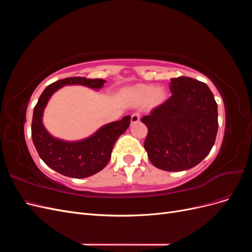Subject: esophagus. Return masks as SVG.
<instances>
[{
	"mask_svg": "<svg viewBox=\"0 0 252 252\" xmlns=\"http://www.w3.org/2000/svg\"><path fill=\"white\" fill-rule=\"evenodd\" d=\"M140 114L139 113H133L131 114V123L134 124V123H138V122L140 121Z\"/></svg>",
	"mask_w": 252,
	"mask_h": 252,
	"instance_id": "obj_1",
	"label": "esophagus"
}]
</instances>
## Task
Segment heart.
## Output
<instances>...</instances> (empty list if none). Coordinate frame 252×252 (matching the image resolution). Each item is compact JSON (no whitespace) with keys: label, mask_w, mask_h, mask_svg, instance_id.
<instances>
[{"label":"heart","mask_w":252,"mask_h":252,"mask_svg":"<svg viewBox=\"0 0 252 252\" xmlns=\"http://www.w3.org/2000/svg\"><path fill=\"white\" fill-rule=\"evenodd\" d=\"M132 97L140 103L148 101L149 107L155 108L161 106L167 100V91L163 88H157L155 85L140 84L130 91Z\"/></svg>","instance_id":"b5f03b06"}]
</instances>
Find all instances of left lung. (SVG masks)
<instances>
[{"instance_id":"8db88e82","label":"left lung","mask_w":252,"mask_h":252,"mask_svg":"<svg viewBox=\"0 0 252 252\" xmlns=\"http://www.w3.org/2000/svg\"><path fill=\"white\" fill-rule=\"evenodd\" d=\"M171 96L141 119L148 132L144 142L157 168L182 171L196 166L215 145L218 104L205 83L188 77L170 81Z\"/></svg>"}]
</instances>
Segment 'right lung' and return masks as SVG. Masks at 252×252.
Here are the masks:
<instances>
[{"instance_id":"obj_1","label":"right lung","mask_w":252,"mask_h":252,"mask_svg":"<svg viewBox=\"0 0 252 252\" xmlns=\"http://www.w3.org/2000/svg\"><path fill=\"white\" fill-rule=\"evenodd\" d=\"M105 82L102 79L81 77L57 81L45 88L34 106L32 136L35 149L45 164L66 177L83 179L101 171L109 162L114 143L129 127L130 117L126 116L121 121L103 126L88 139L79 142H65L53 138L45 129L42 123L44 108L55 91L64 85L80 84L89 88L100 89Z\"/></svg>"}]
</instances>
